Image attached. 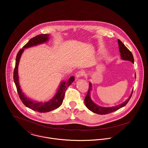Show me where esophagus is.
<instances>
[{"label": "esophagus", "instance_id": "34e87169", "mask_svg": "<svg viewBox=\"0 0 148 148\" xmlns=\"http://www.w3.org/2000/svg\"><path fill=\"white\" fill-rule=\"evenodd\" d=\"M85 75V72L84 71H77V72H76V79H79V78H80L81 77H83V76H84Z\"/></svg>", "mask_w": 148, "mask_h": 148}]
</instances>
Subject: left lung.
Wrapping results in <instances>:
<instances>
[{"label":"left lung","instance_id":"1","mask_svg":"<svg viewBox=\"0 0 148 148\" xmlns=\"http://www.w3.org/2000/svg\"><path fill=\"white\" fill-rule=\"evenodd\" d=\"M118 43H119V50L121 53L120 55H121V59L124 60L130 61L134 64V58H133V56L132 52L127 48V47L122 42L120 39L118 40ZM91 89H92V84L90 83H89L88 93H87L86 96L85 97V104L90 111H92L95 113H97L99 114H109V113H112L116 110H117L118 109L126 106L127 103H128V101H129L130 99L131 98L132 93H133V91H132L129 99L127 100L126 101L124 102L123 103H122L119 106H116L105 108V107H101L100 106H97L96 104H95L92 101V100L90 99V92Z\"/></svg>","mask_w":148,"mask_h":148}]
</instances>
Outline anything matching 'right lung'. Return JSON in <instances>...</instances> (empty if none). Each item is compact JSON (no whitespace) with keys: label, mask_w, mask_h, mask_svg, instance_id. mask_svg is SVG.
<instances>
[{"label":"right lung","mask_w":148,"mask_h":148,"mask_svg":"<svg viewBox=\"0 0 148 148\" xmlns=\"http://www.w3.org/2000/svg\"><path fill=\"white\" fill-rule=\"evenodd\" d=\"M48 36H49L48 34H40V35H37L35 37L31 39L28 42H27L24 46H23V48L19 50V52L16 55L15 66L14 71V80L17 89L18 95L22 103L24 104V106L31 109L32 110L38 112H40V113H45V112L53 110L54 109H57L58 108H59L60 106H61L64 98L65 90H66L67 88L75 80V77L73 76H71L66 82H62L57 92V93L54 96V97L50 101L46 103L33 101L29 100V99H28L26 96H25L24 93L22 92L21 89V86L19 85V76L18 73V65H19V62L20 60L21 53L23 52L24 48H25L32 47L33 45H36L37 44L47 42L48 40Z\"/></svg>","instance_id":"right-lung-1"}]
</instances>
